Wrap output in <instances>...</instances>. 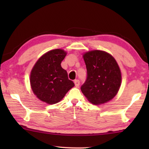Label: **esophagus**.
Instances as JSON below:
<instances>
[{
    "label": "esophagus",
    "mask_w": 149,
    "mask_h": 149,
    "mask_svg": "<svg viewBox=\"0 0 149 149\" xmlns=\"http://www.w3.org/2000/svg\"><path fill=\"white\" fill-rule=\"evenodd\" d=\"M74 84H75V87H79V84H80L79 81L78 80V79L75 80V81H74Z\"/></svg>",
    "instance_id": "esophagus-1"
}]
</instances>
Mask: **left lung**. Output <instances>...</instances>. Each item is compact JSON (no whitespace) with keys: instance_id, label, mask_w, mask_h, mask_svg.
<instances>
[{"instance_id":"8db88e82","label":"left lung","mask_w":149,"mask_h":149,"mask_svg":"<svg viewBox=\"0 0 149 149\" xmlns=\"http://www.w3.org/2000/svg\"><path fill=\"white\" fill-rule=\"evenodd\" d=\"M87 77L81 87L88 101L100 105L114 98L122 84V73L116 60L104 50H93L83 54Z\"/></svg>"}]
</instances>
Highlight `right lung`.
<instances>
[{"label": "right lung", "mask_w": 149, "mask_h": 149, "mask_svg": "<svg viewBox=\"0 0 149 149\" xmlns=\"http://www.w3.org/2000/svg\"><path fill=\"white\" fill-rule=\"evenodd\" d=\"M64 50H49L39 58L30 72V85L37 98L49 104L59 102L74 84L61 66Z\"/></svg>", "instance_id": "right-lung-1"}]
</instances>
